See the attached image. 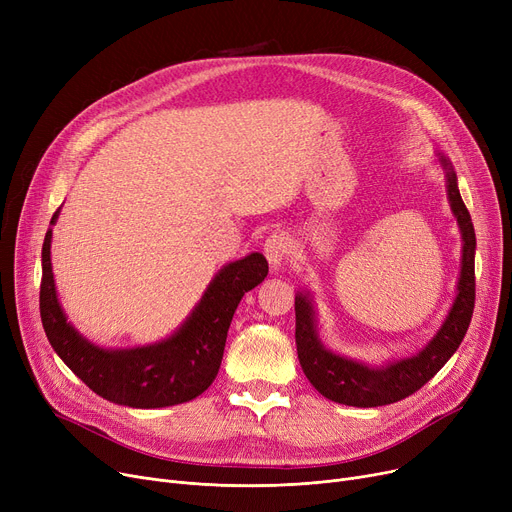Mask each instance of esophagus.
Returning a JSON list of instances; mask_svg holds the SVG:
<instances>
[{
    "mask_svg": "<svg viewBox=\"0 0 512 512\" xmlns=\"http://www.w3.org/2000/svg\"><path fill=\"white\" fill-rule=\"evenodd\" d=\"M263 253L267 257V261H270L272 270H278V267L288 259V255L292 253V240L288 234L284 232H274L267 236L265 240V247H263Z\"/></svg>",
    "mask_w": 512,
    "mask_h": 512,
    "instance_id": "1",
    "label": "esophagus"
}]
</instances>
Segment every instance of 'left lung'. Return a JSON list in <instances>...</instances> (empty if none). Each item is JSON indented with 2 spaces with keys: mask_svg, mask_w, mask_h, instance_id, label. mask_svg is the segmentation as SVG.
<instances>
[{
  "mask_svg": "<svg viewBox=\"0 0 512 512\" xmlns=\"http://www.w3.org/2000/svg\"><path fill=\"white\" fill-rule=\"evenodd\" d=\"M442 161L448 170V199L463 232V270L459 294H456L448 319L419 355L380 369L334 355L317 340L309 299L303 294L294 297V315H297L294 338H297L301 367L317 392L340 405L369 409L392 405V402L415 394L446 365L467 334L475 307V230L469 209L456 186V174L446 159Z\"/></svg>",
  "mask_w": 512,
  "mask_h": 512,
  "instance_id": "8db88e82",
  "label": "left lung"
}]
</instances>
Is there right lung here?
Segmentation results:
<instances>
[{"instance_id":"right-lung-1","label":"right lung","mask_w":512,"mask_h":512,"mask_svg":"<svg viewBox=\"0 0 512 512\" xmlns=\"http://www.w3.org/2000/svg\"><path fill=\"white\" fill-rule=\"evenodd\" d=\"M58 213L60 209L53 213L51 226L56 224ZM49 247L51 228L43 240L39 292L41 321L49 344L95 394L132 409L172 407L205 392L218 375L230 321L240 299L267 276V261L261 253L228 263L172 338L132 351H103L80 338L66 321L53 286Z\"/></svg>"}]
</instances>
